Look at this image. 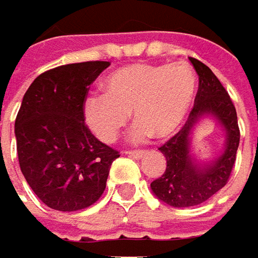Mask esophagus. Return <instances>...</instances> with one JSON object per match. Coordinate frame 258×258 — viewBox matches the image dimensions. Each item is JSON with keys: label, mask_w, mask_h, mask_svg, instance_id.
Segmentation results:
<instances>
[{"label": "esophagus", "mask_w": 258, "mask_h": 258, "mask_svg": "<svg viewBox=\"0 0 258 258\" xmlns=\"http://www.w3.org/2000/svg\"><path fill=\"white\" fill-rule=\"evenodd\" d=\"M125 154H127L128 157H131V158L140 159L144 154H145V151H140V150H138V151H125Z\"/></svg>", "instance_id": "1"}]
</instances>
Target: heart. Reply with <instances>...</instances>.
Here are the masks:
<instances>
[{"instance_id": "b5f03b06", "label": "heart", "mask_w": 258, "mask_h": 258, "mask_svg": "<svg viewBox=\"0 0 258 258\" xmlns=\"http://www.w3.org/2000/svg\"><path fill=\"white\" fill-rule=\"evenodd\" d=\"M195 89L196 75L186 63L130 64L107 76L104 94L86 99V122L99 140L113 143L133 113V141L165 138L183 121Z\"/></svg>"}]
</instances>
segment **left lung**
I'll list each match as a JSON object with an SVG mask.
<instances>
[{
	"instance_id": "1",
	"label": "left lung",
	"mask_w": 258,
	"mask_h": 258,
	"mask_svg": "<svg viewBox=\"0 0 258 258\" xmlns=\"http://www.w3.org/2000/svg\"><path fill=\"white\" fill-rule=\"evenodd\" d=\"M189 60L199 78L195 104L182 128L159 147L166 158L165 172L151 182L155 196L173 208L196 206L216 195L229 182L240 143L237 113L229 93L205 63ZM209 112L225 127V151L210 164L198 166L188 154L190 134L197 120Z\"/></svg>"
}]
</instances>
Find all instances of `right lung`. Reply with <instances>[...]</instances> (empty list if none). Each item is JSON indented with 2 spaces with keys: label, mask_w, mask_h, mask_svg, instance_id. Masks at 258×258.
Wrapping results in <instances>:
<instances>
[{
  "label": "right lung",
  "mask_w": 258,
  "mask_h": 258,
  "mask_svg": "<svg viewBox=\"0 0 258 258\" xmlns=\"http://www.w3.org/2000/svg\"><path fill=\"white\" fill-rule=\"evenodd\" d=\"M110 62L70 63L46 70L22 99L15 137L21 171L50 209L76 212L92 206L106 189L120 152L87 127L85 101L90 85Z\"/></svg>",
  "instance_id": "obj_1"
}]
</instances>
